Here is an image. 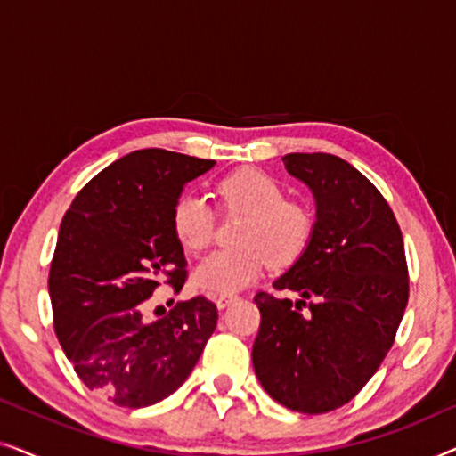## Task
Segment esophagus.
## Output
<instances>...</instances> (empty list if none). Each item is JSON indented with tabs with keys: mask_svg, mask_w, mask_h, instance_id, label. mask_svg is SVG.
Listing matches in <instances>:
<instances>
[{
	"mask_svg": "<svg viewBox=\"0 0 456 456\" xmlns=\"http://www.w3.org/2000/svg\"><path fill=\"white\" fill-rule=\"evenodd\" d=\"M236 295H220L216 298V305H217V309H224V307H228L230 303H234L236 301Z\"/></svg>",
	"mask_w": 456,
	"mask_h": 456,
	"instance_id": "obj_1",
	"label": "esophagus"
}]
</instances>
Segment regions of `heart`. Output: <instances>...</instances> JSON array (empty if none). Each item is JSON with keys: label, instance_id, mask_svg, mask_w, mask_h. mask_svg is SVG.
<instances>
[{"label": "heart", "instance_id": "heart-1", "mask_svg": "<svg viewBox=\"0 0 456 456\" xmlns=\"http://www.w3.org/2000/svg\"><path fill=\"white\" fill-rule=\"evenodd\" d=\"M222 214H245L239 245L208 255L192 273V282L209 295L245 289L267 267H289L307 251L314 217L301 203L286 201L284 189L257 167H240L216 184ZM172 230L186 251L199 253L216 234L214 209L197 195H183L172 209Z\"/></svg>", "mask_w": 456, "mask_h": 456}]
</instances>
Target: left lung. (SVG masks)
Returning a JSON list of instances; mask_svg holds the SVG:
<instances>
[{
  "instance_id": "obj_1",
  "label": "left lung",
  "mask_w": 456,
  "mask_h": 456,
  "mask_svg": "<svg viewBox=\"0 0 456 456\" xmlns=\"http://www.w3.org/2000/svg\"><path fill=\"white\" fill-rule=\"evenodd\" d=\"M314 191L317 220L303 257L273 282L298 301L257 292L253 367L273 401L320 415L359 395L395 345L409 301L401 226L363 174L330 153H289Z\"/></svg>"
}]
</instances>
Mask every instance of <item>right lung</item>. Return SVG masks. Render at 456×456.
Instances as JSON below:
<instances>
[{
  "label": "right lung",
  "mask_w": 456,
  "mask_h": 456,
  "mask_svg": "<svg viewBox=\"0 0 456 456\" xmlns=\"http://www.w3.org/2000/svg\"><path fill=\"white\" fill-rule=\"evenodd\" d=\"M214 164L139 149L91 178L60 224L49 267L55 336L86 388L120 407H149L178 390L216 330L217 307L203 295L142 320L161 282L174 292L186 282L172 209Z\"/></svg>",
  "instance_id": "1"
}]
</instances>
